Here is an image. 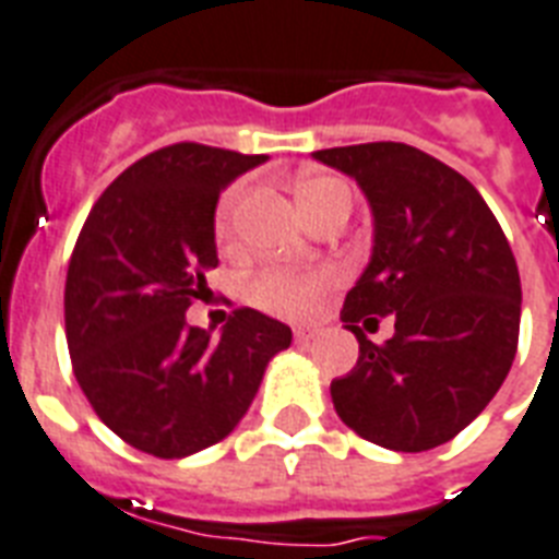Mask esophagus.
<instances>
[{
  "mask_svg": "<svg viewBox=\"0 0 559 559\" xmlns=\"http://www.w3.org/2000/svg\"><path fill=\"white\" fill-rule=\"evenodd\" d=\"M312 338H319V330H316V326H298V330H295V342L298 344H310Z\"/></svg>",
  "mask_w": 559,
  "mask_h": 559,
  "instance_id": "obj_1",
  "label": "esophagus"
}]
</instances>
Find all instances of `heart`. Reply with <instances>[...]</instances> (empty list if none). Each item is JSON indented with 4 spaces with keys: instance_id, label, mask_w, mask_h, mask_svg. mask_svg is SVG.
Returning <instances> with one entry per match:
<instances>
[{
    "instance_id": "obj_1",
    "label": "heart",
    "mask_w": 559,
    "mask_h": 559,
    "mask_svg": "<svg viewBox=\"0 0 559 559\" xmlns=\"http://www.w3.org/2000/svg\"><path fill=\"white\" fill-rule=\"evenodd\" d=\"M335 189H344L335 177H312L307 183L298 186V203L301 209L319 203ZM235 206H238V189L226 192V198L217 206L215 215V235L217 240H226L233 233ZM333 284V272L316 270V272H289V270H264L258 272L252 284H249V298L258 304L261 310L275 312V316H287V319H304L319 307V298Z\"/></svg>"
}]
</instances>
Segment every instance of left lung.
<instances>
[{
    "mask_svg": "<svg viewBox=\"0 0 559 559\" xmlns=\"http://www.w3.org/2000/svg\"><path fill=\"white\" fill-rule=\"evenodd\" d=\"M373 212V255L344 298L358 361L333 379L335 413L361 439L419 453L451 442L506 382L520 338V272L474 183L405 143L321 148ZM390 314L373 345L357 326Z\"/></svg>",
    "mask_w": 559,
    "mask_h": 559,
    "instance_id": "1",
    "label": "left lung"
}]
</instances>
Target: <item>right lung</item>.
Listing matches in <instances>:
<instances>
[{"mask_svg":"<svg viewBox=\"0 0 559 559\" xmlns=\"http://www.w3.org/2000/svg\"><path fill=\"white\" fill-rule=\"evenodd\" d=\"M266 154L157 148L99 194L66 278L71 367L122 442L183 460L235 430L293 330L240 307L221 335L186 324L217 266L215 206Z\"/></svg>","mask_w":559,"mask_h":559,"instance_id":"obj_1","label":"right lung"}]
</instances>
